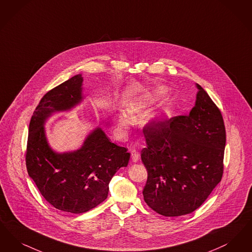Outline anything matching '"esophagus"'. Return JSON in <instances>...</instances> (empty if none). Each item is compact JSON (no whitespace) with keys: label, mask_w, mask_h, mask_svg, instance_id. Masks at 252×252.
Listing matches in <instances>:
<instances>
[{"label":"esophagus","mask_w":252,"mask_h":252,"mask_svg":"<svg viewBox=\"0 0 252 252\" xmlns=\"http://www.w3.org/2000/svg\"><path fill=\"white\" fill-rule=\"evenodd\" d=\"M131 161L133 163H137L138 162V159H139V154L136 152V151H131Z\"/></svg>","instance_id":"esophagus-1"}]
</instances>
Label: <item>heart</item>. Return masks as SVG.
Segmentation results:
<instances>
[{
	"label": "heart",
	"instance_id": "1",
	"mask_svg": "<svg viewBox=\"0 0 252 252\" xmlns=\"http://www.w3.org/2000/svg\"><path fill=\"white\" fill-rule=\"evenodd\" d=\"M165 93V88H158L152 91H145L139 97L131 99L128 103L127 112L132 119H135L142 115L143 112L148 109L151 105H153L156 100H158ZM173 103L172 101H166L164 105L160 108L158 112L154 115L150 116L146 121H144V126L148 127H155L160 124L162 121L171 117L173 113ZM119 123L120 126L123 129L130 128L132 124L131 118L125 114L121 113L119 117Z\"/></svg>",
	"mask_w": 252,
	"mask_h": 252
}]
</instances>
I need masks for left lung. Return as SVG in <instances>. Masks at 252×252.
<instances>
[{"label": "left lung", "instance_id": "obj_1", "mask_svg": "<svg viewBox=\"0 0 252 252\" xmlns=\"http://www.w3.org/2000/svg\"><path fill=\"white\" fill-rule=\"evenodd\" d=\"M195 106L189 115L162 121L147 130L141 152L148 170L146 203L164 217L197 210L223 174L226 131L221 112L196 84Z\"/></svg>", "mask_w": 252, "mask_h": 252}]
</instances>
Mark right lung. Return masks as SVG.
Returning <instances> with one entry per match:
<instances>
[{
  "instance_id": "obj_1",
  "label": "right lung",
  "mask_w": 252,
  "mask_h": 252,
  "mask_svg": "<svg viewBox=\"0 0 252 252\" xmlns=\"http://www.w3.org/2000/svg\"><path fill=\"white\" fill-rule=\"evenodd\" d=\"M83 81L77 74L44 95L30 121L26 152L28 174L44 198L71 214L86 213L101 203L108 196L112 177L130 160L127 149L111 142L100 127L90 131L75 151L57 153L50 146L45 122L83 101Z\"/></svg>"
}]
</instances>
